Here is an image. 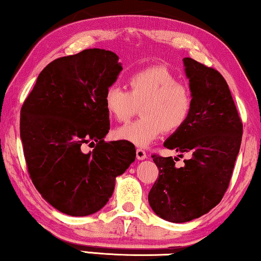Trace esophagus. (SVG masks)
Returning a JSON list of instances; mask_svg holds the SVG:
<instances>
[{
    "label": "esophagus",
    "instance_id": "1",
    "mask_svg": "<svg viewBox=\"0 0 261 261\" xmlns=\"http://www.w3.org/2000/svg\"><path fill=\"white\" fill-rule=\"evenodd\" d=\"M137 158L139 160H144L147 158V154H146V152L142 148H137Z\"/></svg>",
    "mask_w": 261,
    "mask_h": 261
}]
</instances>
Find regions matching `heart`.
<instances>
[{
    "label": "heart",
    "mask_w": 261,
    "mask_h": 261,
    "mask_svg": "<svg viewBox=\"0 0 261 261\" xmlns=\"http://www.w3.org/2000/svg\"><path fill=\"white\" fill-rule=\"evenodd\" d=\"M129 92L119 85L107 88L103 105L107 113L124 122L141 106L140 120L117 128L115 138L146 147L164 130L173 133L187 123L192 109V95L187 85L162 66L137 71L128 78Z\"/></svg>",
    "instance_id": "obj_1"
}]
</instances>
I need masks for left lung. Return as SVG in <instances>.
<instances>
[{
    "instance_id": "8db88e82",
    "label": "left lung",
    "mask_w": 261,
    "mask_h": 261,
    "mask_svg": "<svg viewBox=\"0 0 261 261\" xmlns=\"http://www.w3.org/2000/svg\"><path fill=\"white\" fill-rule=\"evenodd\" d=\"M192 95L187 123L164 142L179 156L189 153L183 167L177 158L153 154L159 177L148 194L153 212L174 223L209 213L222 199L240 151L242 122L228 84L219 71L183 59Z\"/></svg>"
}]
</instances>
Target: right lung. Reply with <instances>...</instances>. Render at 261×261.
Masks as SVG:
<instances>
[{"label":"right lung","instance_id":"obj_1","mask_svg":"<svg viewBox=\"0 0 261 261\" xmlns=\"http://www.w3.org/2000/svg\"><path fill=\"white\" fill-rule=\"evenodd\" d=\"M122 70L119 57L84 49L49 63L21 108L20 137L28 173L42 198L70 216L91 215L107 204L115 178L135 160V147L106 142L107 88ZM85 144L94 147L85 153Z\"/></svg>","mask_w":261,"mask_h":261}]
</instances>
